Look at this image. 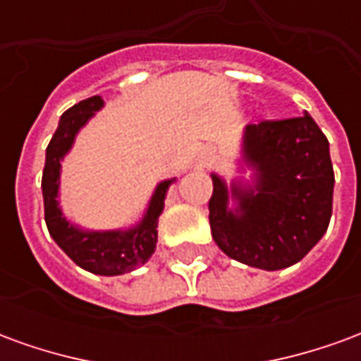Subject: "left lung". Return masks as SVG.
<instances>
[{"instance_id": "left-lung-1", "label": "left lung", "mask_w": 361, "mask_h": 361, "mask_svg": "<svg viewBox=\"0 0 361 361\" xmlns=\"http://www.w3.org/2000/svg\"><path fill=\"white\" fill-rule=\"evenodd\" d=\"M245 160L255 166V191H240L228 211V189L212 176L209 220L228 257L279 271L302 261L323 238L333 214L334 172L329 141L310 114L263 119L245 127Z\"/></svg>"}]
</instances>
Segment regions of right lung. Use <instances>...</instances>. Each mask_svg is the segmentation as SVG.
<instances>
[{
  "mask_svg": "<svg viewBox=\"0 0 361 361\" xmlns=\"http://www.w3.org/2000/svg\"><path fill=\"white\" fill-rule=\"evenodd\" d=\"M102 98L92 96L63 111L59 126L46 149V164L42 173L44 219L48 232L61 250L85 271L116 276L135 271L145 265L157 247L158 216L164 209L166 191L172 180L162 181L150 199L147 216L135 230L129 232H81L61 216L58 207L59 160L71 149L77 131L96 110H100Z\"/></svg>",
  "mask_w": 361,
  "mask_h": 361,
  "instance_id": "right-lung-1",
  "label": "right lung"
}]
</instances>
